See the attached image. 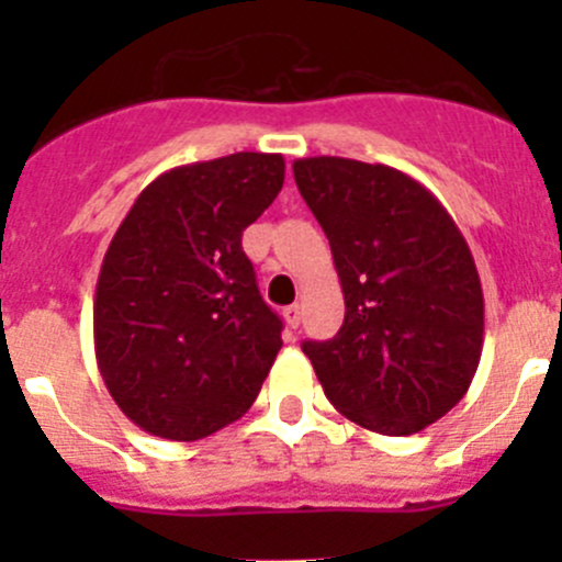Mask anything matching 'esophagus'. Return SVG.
Returning a JSON list of instances; mask_svg holds the SVG:
<instances>
[{"label":"esophagus","mask_w":562,"mask_h":562,"mask_svg":"<svg viewBox=\"0 0 562 562\" xmlns=\"http://www.w3.org/2000/svg\"><path fill=\"white\" fill-rule=\"evenodd\" d=\"M282 317H285L288 328H299V323H302V307H299V304H291V307H285Z\"/></svg>","instance_id":"34e87169"}]
</instances>
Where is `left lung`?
Here are the masks:
<instances>
[{
	"instance_id": "8db88e82",
	"label": "left lung",
	"mask_w": 562,
	"mask_h": 562,
	"mask_svg": "<svg viewBox=\"0 0 562 562\" xmlns=\"http://www.w3.org/2000/svg\"><path fill=\"white\" fill-rule=\"evenodd\" d=\"M293 176L331 245L337 337L302 350L328 402L372 432L413 435L468 394L484 348V291L443 203L381 162L302 157Z\"/></svg>"
}]
</instances>
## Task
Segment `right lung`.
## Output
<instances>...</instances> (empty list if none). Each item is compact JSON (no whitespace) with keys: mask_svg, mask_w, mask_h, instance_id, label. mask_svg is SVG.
<instances>
[{"mask_svg":"<svg viewBox=\"0 0 562 562\" xmlns=\"http://www.w3.org/2000/svg\"><path fill=\"white\" fill-rule=\"evenodd\" d=\"M285 181L282 155L171 168L135 198L94 291L108 394L144 432L201 440L249 411L282 348L241 249Z\"/></svg>","mask_w":562,"mask_h":562,"instance_id":"add662e5","label":"right lung"}]
</instances>
